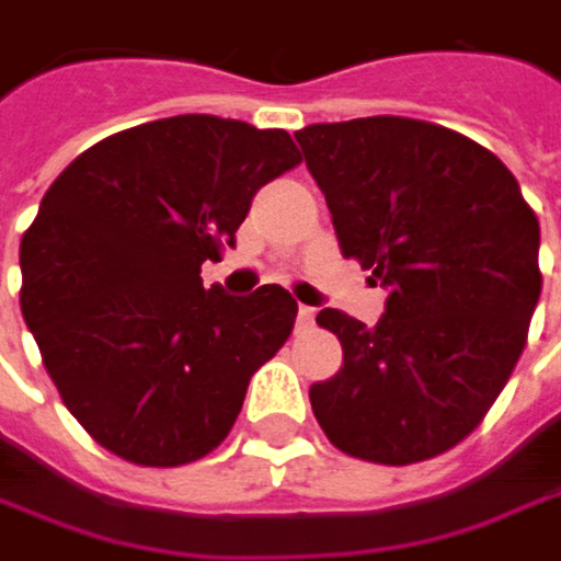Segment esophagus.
I'll return each mask as SVG.
<instances>
[{
	"mask_svg": "<svg viewBox=\"0 0 561 561\" xmlns=\"http://www.w3.org/2000/svg\"><path fill=\"white\" fill-rule=\"evenodd\" d=\"M311 318H314V308H308V305H298V324H311Z\"/></svg>",
	"mask_w": 561,
	"mask_h": 561,
	"instance_id": "obj_1",
	"label": "esophagus"
}]
</instances>
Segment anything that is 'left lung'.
Masks as SVG:
<instances>
[{"label": "left lung", "mask_w": 561, "mask_h": 561, "mask_svg": "<svg viewBox=\"0 0 561 561\" xmlns=\"http://www.w3.org/2000/svg\"><path fill=\"white\" fill-rule=\"evenodd\" d=\"M295 139L341 253L390 288L377 324L318 314L344 364L308 390L314 419L351 458L428 461L481 425L526 347L539 220L491 149L425 119L318 123Z\"/></svg>", "instance_id": "left-lung-1"}]
</instances>
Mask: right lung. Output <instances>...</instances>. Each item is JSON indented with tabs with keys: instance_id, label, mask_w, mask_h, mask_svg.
<instances>
[{
	"instance_id": "1",
	"label": "right lung",
	"mask_w": 561,
	"mask_h": 561,
	"mask_svg": "<svg viewBox=\"0 0 561 561\" xmlns=\"http://www.w3.org/2000/svg\"><path fill=\"white\" fill-rule=\"evenodd\" d=\"M301 162L285 129L171 116L80 152L22 237V314L70 415L123 461L178 468L233 428L291 334L282 285L204 288L253 194Z\"/></svg>"
}]
</instances>
